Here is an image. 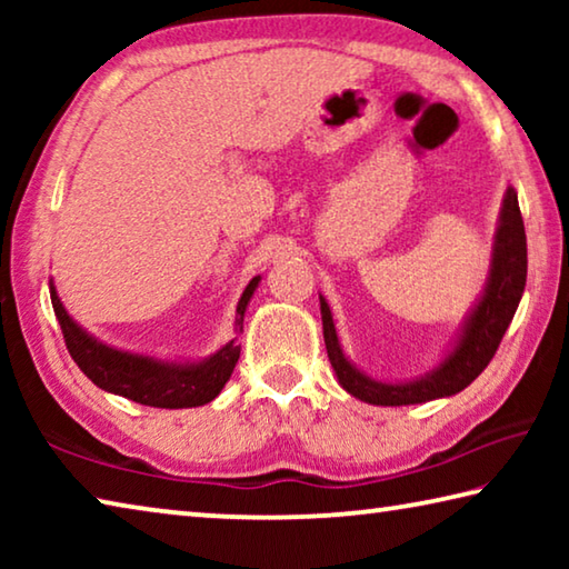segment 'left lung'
Masks as SVG:
<instances>
[{"mask_svg": "<svg viewBox=\"0 0 569 569\" xmlns=\"http://www.w3.org/2000/svg\"><path fill=\"white\" fill-rule=\"evenodd\" d=\"M527 281V236L522 213H519L517 192L507 188L505 203L499 210V223L492 246V271L487 278V288L481 293L475 311L465 321V329L459 333V341L449 356L435 371L423 373L421 379L407 383H387L366 377L356 366L346 359L336 336L331 308L321 298V319H323V341L329 351V361L336 371L341 387L351 397L377 407H407V403H421L441 397H451L467 389L487 363L497 353V346L502 341L507 326L512 323L519 298L525 293Z\"/></svg>", "mask_w": 569, "mask_h": 569, "instance_id": "8db88e82", "label": "left lung"}]
</instances>
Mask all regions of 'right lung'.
I'll list each match as a JSON object with an SVG mask.
<instances>
[{"label": "right lung", "mask_w": 569, "mask_h": 569, "mask_svg": "<svg viewBox=\"0 0 569 569\" xmlns=\"http://www.w3.org/2000/svg\"><path fill=\"white\" fill-rule=\"evenodd\" d=\"M261 276H256L253 281L246 286L243 296L238 301V319L236 329L243 331V313L248 308L250 296L258 288ZM50 296L52 308L60 329L64 336L67 351L80 366L84 377L92 383H98L100 389L118 393L130 401L146 403V407L158 409H190V407H203V403L213 401L220 389L226 387V381L233 373L240 346L238 339L228 341L223 349L210 356L206 361L198 363H170L158 361L150 356L118 351L112 346H104L102 341L92 339V336L72 321V316L64 311L60 296L54 291V283L50 281Z\"/></svg>", "instance_id": "right-lung-1"}]
</instances>
